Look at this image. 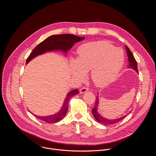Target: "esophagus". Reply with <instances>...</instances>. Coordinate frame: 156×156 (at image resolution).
I'll return each mask as SVG.
<instances>
[{"mask_svg": "<svg viewBox=\"0 0 156 156\" xmlns=\"http://www.w3.org/2000/svg\"><path fill=\"white\" fill-rule=\"evenodd\" d=\"M88 90V88L86 87H83L81 90H80V93H86V91H87Z\"/></svg>", "mask_w": 156, "mask_h": 156, "instance_id": "esophagus-1", "label": "esophagus"}]
</instances>
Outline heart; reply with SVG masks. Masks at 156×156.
Here are the masks:
<instances>
[{
    "instance_id": "1",
    "label": "heart",
    "mask_w": 156,
    "mask_h": 156,
    "mask_svg": "<svg viewBox=\"0 0 156 156\" xmlns=\"http://www.w3.org/2000/svg\"><path fill=\"white\" fill-rule=\"evenodd\" d=\"M78 58L72 61L75 75L82 77L91 71L94 84L102 87L114 81L124 64L123 51L107 41H100L82 44L77 51Z\"/></svg>"
}]
</instances>
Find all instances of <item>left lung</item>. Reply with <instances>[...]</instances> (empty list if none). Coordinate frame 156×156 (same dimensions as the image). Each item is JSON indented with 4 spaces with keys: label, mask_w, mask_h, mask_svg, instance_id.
I'll return each mask as SVG.
<instances>
[{
    "label": "left lung",
    "mask_w": 156,
    "mask_h": 156,
    "mask_svg": "<svg viewBox=\"0 0 156 156\" xmlns=\"http://www.w3.org/2000/svg\"><path fill=\"white\" fill-rule=\"evenodd\" d=\"M126 50L127 52V55H128V62H129V65H128V68H131L133 69H134L136 72L138 73V67H137V63H136V60H135L134 56H133V53L131 52V51L129 50V49L128 48V46H126ZM98 103H99V101H98V97H96V103H95V105L94 107V108L92 109V113L94 117V118L96 119V120L99 122L101 123L103 125H112V124H115L119 122H120V120H122V119H123L125 116H123L122 117H120L119 119H114V120H109L107 119H105L103 117H102L101 115H100V114L98 112Z\"/></svg>",
    "instance_id": "obj_1"
}]
</instances>
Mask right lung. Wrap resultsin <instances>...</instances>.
<instances>
[{"instance_id":"obj_1","label":"right lung","mask_w":156,"mask_h":156,"mask_svg":"<svg viewBox=\"0 0 156 156\" xmlns=\"http://www.w3.org/2000/svg\"><path fill=\"white\" fill-rule=\"evenodd\" d=\"M84 39V37H80L70 34H62L51 36L46 38L45 40H44L41 43H39L32 51V52L27 59L26 63H28L31 59H33L37 55L46 52L54 50H62L65 52H67V51L70 50L73 47L75 43L82 41ZM78 93L79 91L78 90V89H76V90H74L68 93L60 111L58 113L53 115L46 117H39L36 115L35 116L39 119L49 123H55L60 121L63 119L66 112H67L69 108V102L70 99L74 95Z\"/></svg>"}]
</instances>
